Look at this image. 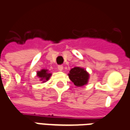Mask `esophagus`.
Segmentation results:
<instances>
[{"instance_id": "obj_1", "label": "esophagus", "mask_w": 130, "mask_h": 130, "mask_svg": "<svg viewBox=\"0 0 130 130\" xmlns=\"http://www.w3.org/2000/svg\"><path fill=\"white\" fill-rule=\"evenodd\" d=\"M58 70L59 71H62V70H63L62 65H58Z\"/></svg>"}]
</instances>
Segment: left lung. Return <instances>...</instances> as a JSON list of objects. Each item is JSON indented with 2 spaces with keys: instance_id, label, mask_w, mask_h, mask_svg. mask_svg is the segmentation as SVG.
<instances>
[{
  "instance_id": "left-lung-1",
  "label": "left lung",
  "mask_w": 130,
  "mask_h": 130,
  "mask_svg": "<svg viewBox=\"0 0 130 130\" xmlns=\"http://www.w3.org/2000/svg\"><path fill=\"white\" fill-rule=\"evenodd\" d=\"M70 79L77 87H82L88 83L89 74L84 68L75 67L70 70L68 74Z\"/></svg>"
}]
</instances>
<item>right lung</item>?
Wrapping results in <instances>:
<instances>
[{
  "label": "right lung",
  "mask_w": 130,
  "mask_h": 130,
  "mask_svg": "<svg viewBox=\"0 0 130 130\" xmlns=\"http://www.w3.org/2000/svg\"><path fill=\"white\" fill-rule=\"evenodd\" d=\"M37 76L39 77V78H40V81L45 82L49 79V78L51 76V73H49L48 70L43 69L40 71L37 72Z\"/></svg>",
  "instance_id": "add662e5"
}]
</instances>
